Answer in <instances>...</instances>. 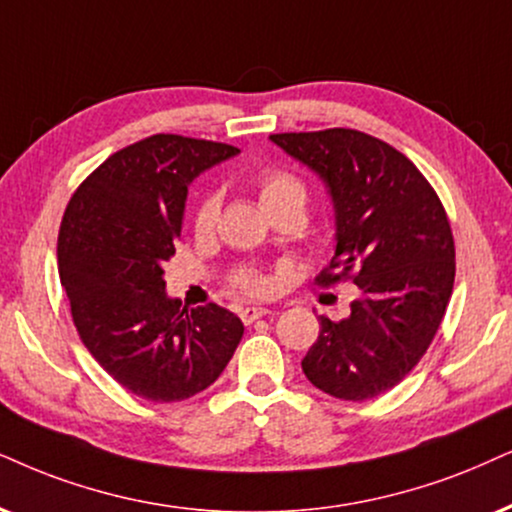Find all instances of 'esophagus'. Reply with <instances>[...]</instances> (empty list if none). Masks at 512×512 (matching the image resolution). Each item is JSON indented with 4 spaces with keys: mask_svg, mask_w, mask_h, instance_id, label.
I'll return each mask as SVG.
<instances>
[{
    "mask_svg": "<svg viewBox=\"0 0 512 512\" xmlns=\"http://www.w3.org/2000/svg\"><path fill=\"white\" fill-rule=\"evenodd\" d=\"M267 314H269L267 307H245V309H241V319H243V323H248V326L252 321L262 319V316H267Z\"/></svg>",
    "mask_w": 512,
    "mask_h": 512,
    "instance_id": "obj_1",
    "label": "esophagus"
}]
</instances>
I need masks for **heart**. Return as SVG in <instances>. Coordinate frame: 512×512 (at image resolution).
Returning a JSON list of instances; mask_svg holds the SVG:
<instances>
[{
  "label": "heart",
  "instance_id": "1",
  "mask_svg": "<svg viewBox=\"0 0 512 512\" xmlns=\"http://www.w3.org/2000/svg\"><path fill=\"white\" fill-rule=\"evenodd\" d=\"M257 198H260L262 210L267 215H274L276 210L283 208H300L304 212L307 205V189L293 174L281 170H267L257 179ZM219 217V198L205 196L198 200L196 210H193V231L198 236H208L215 229ZM236 286L250 295H264L269 290V281L262 274H252L245 271L236 278Z\"/></svg>",
  "mask_w": 512,
  "mask_h": 512
}]
</instances>
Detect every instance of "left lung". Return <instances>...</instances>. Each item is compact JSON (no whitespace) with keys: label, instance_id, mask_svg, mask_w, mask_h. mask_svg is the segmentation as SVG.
I'll use <instances>...</instances> for the list:
<instances>
[{"label":"left lung","instance_id":"8db88e82","mask_svg":"<svg viewBox=\"0 0 512 512\" xmlns=\"http://www.w3.org/2000/svg\"><path fill=\"white\" fill-rule=\"evenodd\" d=\"M278 148L323 181L335 212V257L316 278H352L349 316H319V340L302 359L309 383L347 401L392 390L418 364L454 290L449 219L418 167L357 129L271 134Z\"/></svg>","mask_w":512,"mask_h":512}]
</instances>
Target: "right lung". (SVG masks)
I'll return each mask as SVG.
<instances>
[{"label":"right lung","mask_w":512,"mask_h":512,"mask_svg":"<svg viewBox=\"0 0 512 512\" xmlns=\"http://www.w3.org/2000/svg\"><path fill=\"white\" fill-rule=\"evenodd\" d=\"M236 146L153 134L113 153L70 198L58 276L77 333L103 371L148 401H181L222 375L243 323L219 304L181 309L165 293L191 181Z\"/></svg>","instance_id":"obj_1"}]
</instances>
